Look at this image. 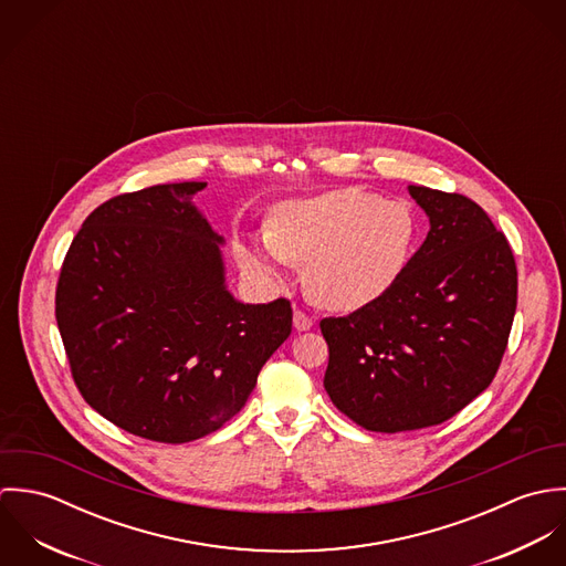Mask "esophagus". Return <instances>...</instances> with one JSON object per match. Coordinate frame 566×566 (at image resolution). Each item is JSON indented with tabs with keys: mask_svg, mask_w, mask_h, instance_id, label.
<instances>
[{
	"mask_svg": "<svg viewBox=\"0 0 566 566\" xmlns=\"http://www.w3.org/2000/svg\"><path fill=\"white\" fill-rule=\"evenodd\" d=\"M314 326V321L303 312V310H296L294 312V328L296 331H307V328H312Z\"/></svg>",
	"mask_w": 566,
	"mask_h": 566,
	"instance_id": "obj_1",
	"label": "esophagus"
}]
</instances>
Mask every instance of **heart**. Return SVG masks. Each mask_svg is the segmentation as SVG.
<instances>
[{"label":"heart","instance_id":"1","mask_svg":"<svg viewBox=\"0 0 566 566\" xmlns=\"http://www.w3.org/2000/svg\"><path fill=\"white\" fill-rule=\"evenodd\" d=\"M413 238L405 205L344 187L281 202L268 233L243 245L242 259L268 283H281L290 263L305 265V287L318 305L355 312L397 283Z\"/></svg>","mask_w":566,"mask_h":566}]
</instances>
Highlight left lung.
Wrapping results in <instances>:
<instances>
[{
  "label": "left lung",
  "mask_w": 566,
  "mask_h": 566,
  "mask_svg": "<svg viewBox=\"0 0 566 566\" xmlns=\"http://www.w3.org/2000/svg\"><path fill=\"white\" fill-rule=\"evenodd\" d=\"M429 233L397 283L344 318H323L324 390L368 431L440 424L480 397L516 312L512 248L462 193L409 185Z\"/></svg>",
  "instance_id": "1"
}]
</instances>
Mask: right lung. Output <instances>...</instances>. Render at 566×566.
I'll return each instance as SVG.
<instances>
[{"label": "right lung", "mask_w": 566, "mask_h": 566, "mask_svg": "<svg viewBox=\"0 0 566 566\" xmlns=\"http://www.w3.org/2000/svg\"><path fill=\"white\" fill-rule=\"evenodd\" d=\"M155 185L99 205L70 245L56 323L82 399L124 431L182 444L242 409L292 333V305H243L224 285V242L191 198Z\"/></svg>", "instance_id": "1"}]
</instances>
